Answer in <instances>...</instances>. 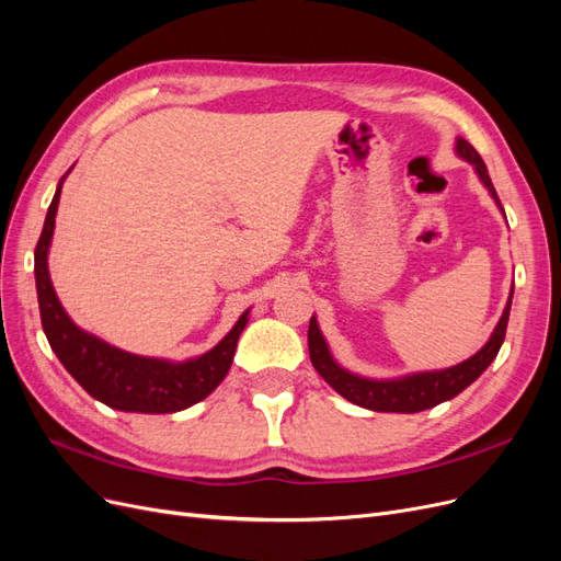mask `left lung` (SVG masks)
<instances>
[{"instance_id":"1","label":"left lung","mask_w":561,"mask_h":561,"mask_svg":"<svg viewBox=\"0 0 561 561\" xmlns=\"http://www.w3.org/2000/svg\"><path fill=\"white\" fill-rule=\"evenodd\" d=\"M456 151H458V157H463L466 161H470L474 165V171H478L489 194L494 196L499 208L503 210L499 194L494 190V184H491L486 165H484L482 157L478 154V149H474L468 140L458 138ZM511 304H513V293H511V299H507V304H505V311H503L499 325H496L494 334H491L489 342L478 353H474L472 358H468L461 365H454L449 369L421 371V375H412L404 379H390V381L355 377L332 360L325 339H322V334L318 330L316 318H311V322H309V355H311L313 367L318 369V375L325 379L339 396H344L348 402L365 407V410H375V412H402V414L423 412V410H431V407H435L439 402L456 398L463 388H468L474 379L482 375V371L491 365V360L496 358L499 348L505 339L507 318H511Z\"/></svg>"}]
</instances>
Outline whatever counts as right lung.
<instances>
[{
  "label": "right lung",
  "instance_id": "obj_1",
  "mask_svg": "<svg viewBox=\"0 0 561 561\" xmlns=\"http://www.w3.org/2000/svg\"><path fill=\"white\" fill-rule=\"evenodd\" d=\"M60 190L62 180L54 201H50L44 229L35 248V280L42 328L62 367L70 371L89 396L122 412L171 414L208 398L219 381L227 377L236 344H239V336L248 322V311L213 351L186 363L142 358V355L114 348L100 342L98 336L79 330L60 307L46 266L50 236H54L56 227Z\"/></svg>",
  "mask_w": 561,
  "mask_h": 561
}]
</instances>
